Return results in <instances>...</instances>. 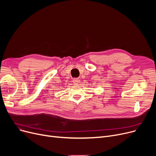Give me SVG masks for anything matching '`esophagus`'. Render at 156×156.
<instances>
[{"mask_svg":"<svg viewBox=\"0 0 156 156\" xmlns=\"http://www.w3.org/2000/svg\"><path fill=\"white\" fill-rule=\"evenodd\" d=\"M72 82L73 83V84H78L80 82V80L78 78H74L72 80Z\"/></svg>","mask_w":156,"mask_h":156,"instance_id":"esophagus-1","label":"esophagus"}]
</instances>
